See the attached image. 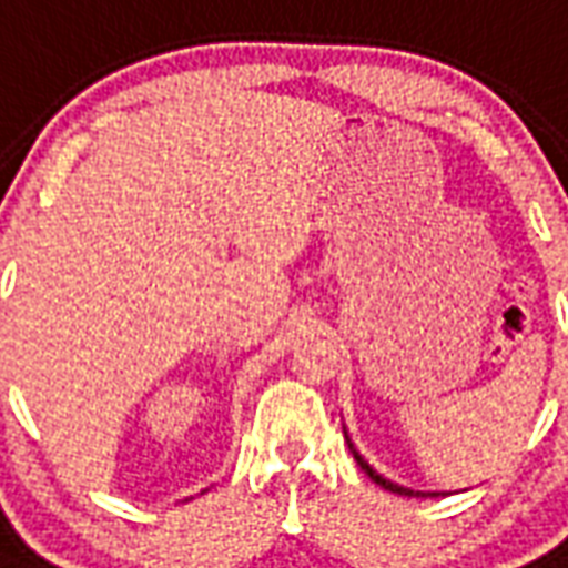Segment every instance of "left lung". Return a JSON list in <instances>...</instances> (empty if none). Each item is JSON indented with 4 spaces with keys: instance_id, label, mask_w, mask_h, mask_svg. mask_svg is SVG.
<instances>
[{
    "instance_id": "left-lung-1",
    "label": "left lung",
    "mask_w": 568,
    "mask_h": 568,
    "mask_svg": "<svg viewBox=\"0 0 568 568\" xmlns=\"http://www.w3.org/2000/svg\"><path fill=\"white\" fill-rule=\"evenodd\" d=\"M345 438H347V448H351V454H354V459H357V463H359V469L366 471V475H369L372 481L381 484L384 490H390V494H399V496H426L424 490H412V487H403V484H393L390 478H384V475H381V471L372 469L369 463H366V457H363V454H359V450L354 448V442H351V436H347V429H345ZM429 496H436V494H429Z\"/></svg>"
}]
</instances>
